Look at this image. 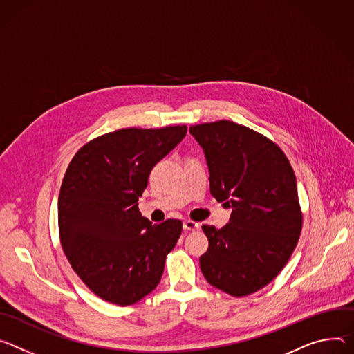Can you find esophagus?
Segmentation results:
<instances>
[{"label": "esophagus", "mask_w": 354, "mask_h": 354, "mask_svg": "<svg viewBox=\"0 0 354 354\" xmlns=\"http://www.w3.org/2000/svg\"><path fill=\"white\" fill-rule=\"evenodd\" d=\"M183 227H184L185 230H197V229H200V223H198V222H194V221H191V219H185V221L183 222Z\"/></svg>", "instance_id": "esophagus-1"}]
</instances>
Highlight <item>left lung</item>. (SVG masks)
<instances>
[{"label": "left lung", "mask_w": 354, "mask_h": 354, "mask_svg": "<svg viewBox=\"0 0 354 354\" xmlns=\"http://www.w3.org/2000/svg\"><path fill=\"white\" fill-rule=\"evenodd\" d=\"M205 153L212 197L232 208L229 223L204 225L200 257L207 281L232 297L250 295L279 276L302 229L294 170L279 145L232 121L194 125Z\"/></svg>", "instance_id": "8db88e82"}]
</instances>
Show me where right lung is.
Instances as JSON below:
<instances>
[{
    "mask_svg": "<svg viewBox=\"0 0 354 354\" xmlns=\"http://www.w3.org/2000/svg\"><path fill=\"white\" fill-rule=\"evenodd\" d=\"M187 127L125 128L101 135L71 159L59 194V234L77 276L100 298L132 305L160 283L183 223L142 216L138 200L151 169Z\"/></svg>",
    "mask_w": 354,
    "mask_h": 354,
    "instance_id": "obj_1",
    "label": "right lung"
}]
</instances>
